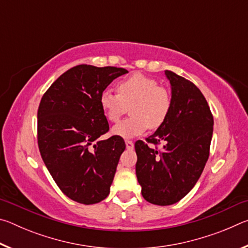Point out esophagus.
Returning a JSON list of instances; mask_svg holds the SVG:
<instances>
[{"mask_svg":"<svg viewBox=\"0 0 248 248\" xmlns=\"http://www.w3.org/2000/svg\"><path fill=\"white\" fill-rule=\"evenodd\" d=\"M125 146H127V150H133L134 148V144L132 141L130 140H125Z\"/></svg>","mask_w":248,"mask_h":248,"instance_id":"obj_1","label":"esophagus"}]
</instances>
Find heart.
Returning a JSON list of instances; mask_svg holds the SVG:
<instances>
[{
  "instance_id": "1",
  "label": "heart",
  "mask_w": 248,
  "mask_h": 248,
  "mask_svg": "<svg viewBox=\"0 0 248 248\" xmlns=\"http://www.w3.org/2000/svg\"><path fill=\"white\" fill-rule=\"evenodd\" d=\"M118 94L104 91L99 105L110 123H118L131 106V116L112 128L117 137L133 138L145 132L150 127L156 129L165 123L170 115L171 98L169 91L158 86L156 79L136 73L117 85Z\"/></svg>"
}]
</instances>
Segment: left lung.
<instances>
[{
  "label": "left lung",
  "mask_w": 248,
  "mask_h": 248,
  "mask_svg": "<svg viewBox=\"0 0 248 248\" xmlns=\"http://www.w3.org/2000/svg\"><path fill=\"white\" fill-rule=\"evenodd\" d=\"M165 75L171 90L170 115L146 138L148 143H163V150L141 140L134 144L142 196L157 205L178 202L194 188L208 161L213 132V117L198 87L171 71Z\"/></svg>",
  "instance_id": "1"
}]
</instances>
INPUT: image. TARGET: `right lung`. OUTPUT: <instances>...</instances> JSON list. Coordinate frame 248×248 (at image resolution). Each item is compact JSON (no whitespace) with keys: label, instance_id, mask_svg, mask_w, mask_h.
I'll list each match as a JSON object with an SVG mask.
<instances>
[{"label":"right lung","instance_id":"obj_1","mask_svg":"<svg viewBox=\"0 0 248 248\" xmlns=\"http://www.w3.org/2000/svg\"><path fill=\"white\" fill-rule=\"evenodd\" d=\"M125 73L115 66L77 65L58 78L41 98L37 115L41 157L61 191L77 202L97 203L110 191L125 144L117 136L97 140L109 130L99 97Z\"/></svg>","mask_w":248,"mask_h":248}]
</instances>
